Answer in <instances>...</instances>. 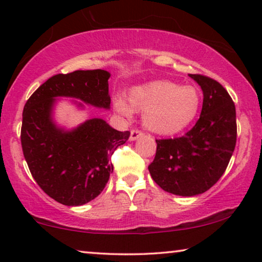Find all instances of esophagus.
Returning a JSON list of instances; mask_svg holds the SVG:
<instances>
[{
    "label": "esophagus",
    "instance_id": "1",
    "mask_svg": "<svg viewBox=\"0 0 262 262\" xmlns=\"http://www.w3.org/2000/svg\"><path fill=\"white\" fill-rule=\"evenodd\" d=\"M142 134H143V133H142L141 130H139V129H133V130H130L129 140H130V141H134V140L139 139L140 136H141Z\"/></svg>",
    "mask_w": 262,
    "mask_h": 262
}]
</instances>
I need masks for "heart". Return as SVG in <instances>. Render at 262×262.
Listing matches in <instances>:
<instances>
[{
  "instance_id": "1",
  "label": "heart",
  "mask_w": 262,
  "mask_h": 262,
  "mask_svg": "<svg viewBox=\"0 0 262 262\" xmlns=\"http://www.w3.org/2000/svg\"><path fill=\"white\" fill-rule=\"evenodd\" d=\"M129 102L123 95L114 97V108L130 118L133 108L143 111V123L160 134H174L193 122L201 107L200 93L193 85L171 81H153L133 88Z\"/></svg>"
}]
</instances>
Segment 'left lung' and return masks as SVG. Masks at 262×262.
<instances>
[{
	"label": "left lung",
	"mask_w": 262,
	"mask_h": 262,
	"mask_svg": "<svg viewBox=\"0 0 262 262\" xmlns=\"http://www.w3.org/2000/svg\"><path fill=\"white\" fill-rule=\"evenodd\" d=\"M204 92L200 118L181 138L156 140V154L148 166L153 180L166 192L194 196L222 177L236 143L235 104L217 81L189 74Z\"/></svg>",
	"instance_id": "obj_1"
}]
</instances>
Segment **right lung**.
I'll list each match as a JSON object with an SVG mask.
<instances>
[{
  "instance_id": "add662e5",
  "label": "right lung",
  "mask_w": 262,
  "mask_h": 262,
  "mask_svg": "<svg viewBox=\"0 0 262 262\" xmlns=\"http://www.w3.org/2000/svg\"><path fill=\"white\" fill-rule=\"evenodd\" d=\"M109 76L102 69L57 74L25 104L21 144L27 165L41 189L62 205H84L102 192L113 173L112 155L130 132L116 130L102 119H91L73 130L58 128L52 116L55 97L109 109Z\"/></svg>"
}]
</instances>
